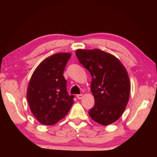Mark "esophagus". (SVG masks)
Masks as SVG:
<instances>
[{"instance_id":"34e87169","label":"esophagus","mask_w":157,"mask_h":157,"mask_svg":"<svg viewBox=\"0 0 157 157\" xmlns=\"http://www.w3.org/2000/svg\"><path fill=\"white\" fill-rule=\"evenodd\" d=\"M76 97L78 99H81L83 98V94H78V95H76Z\"/></svg>"}]
</instances>
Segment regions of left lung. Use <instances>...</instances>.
Listing matches in <instances>:
<instances>
[{"instance_id": "8db88e82", "label": "left lung", "mask_w": 157, "mask_h": 157, "mask_svg": "<svg viewBox=\"0 0 157 157\" xmlns=\"http://www.w3.org/2000/svg\"><path fill=\"white\" fill-rule=\"evenodd\" d=\"M76 55L92 76L95 104L89 116L103 126L117 121L129 98L131 83L125 67L114 56L99 49H78Z\"/></svg>"}]
</instances>
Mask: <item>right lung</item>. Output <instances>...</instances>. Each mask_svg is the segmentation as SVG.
Listing matches in <instances>:
<instances>
[{
	"label": "right lung",
	"mask_w": 157,
	"mask_h": 157,
	"mask_svg": "<svg viewBox=\"0 0 157 157\" xmlns=\"http://www.w3.org/2000/svg\"><path fill=\"white\" fill-rule=\"evenodd\" d=\"M71 56L59 53L44 59L34 71L27 90L31 112L40 124L53 125L69 111L74 96L68 94L63 71Z\"/></svg>",
	"instance_id": "1"
}]
</instances>
